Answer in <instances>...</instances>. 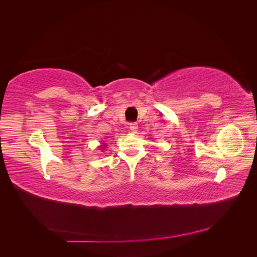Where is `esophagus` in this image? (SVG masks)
<instances>
[{
  "instance_id": "esophagus-1",
  "label": "esophagus",
  "mask_w": 257,
  "mask_h": 257,
  "mask_svg": "<svg viewBox=\"0 0 257 257\" xmlns=\"http://www.w3.org/2000/svg\"><path fill=\"white\" fill-rule=\"evenodd\" d=\"M138 128V124L137 123H130V130L132 133H136Z\"/></svg>"
}]
</instances>
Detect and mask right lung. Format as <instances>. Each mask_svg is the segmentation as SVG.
Segmentation results:
<instances>
[{
    "mask_svg": "<svg viewBox=\"0 0 257 257\" xmlns=\"http://www.w3.org/2000/svg\"><path fill=\"white\" fill-rule=\"evenodd\" d=\"M105 146H107V144H105V143H104V144H103V147H102V148H104Z\"/></svg>",
    "mask_w": 257,
    "mask_h": 257,
    "instance_id": "right-lung-1",
    "label": "right lung"
}]
</instances>
